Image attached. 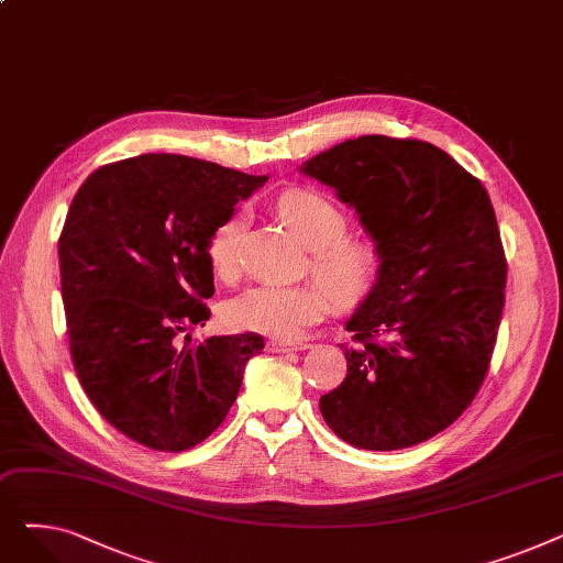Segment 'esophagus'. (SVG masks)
<instances>
[{
	"label": "esophagus",
	"mask_w": 563,
	"mask_h": 563,
	"mask_svg": "<svg viewBox=\"0 0 563 563\" xmlns=\"http://www.w3.org/2000/svg\"><path fill=\"white\" fill-rule=\"evenodd\" d=\"M310 344L306 342H287V340H272L269 344H266V349H269L272 353H287V351H303L308 349Z\"/></svg>",
	"instance_id": "1"
}]
</instances>
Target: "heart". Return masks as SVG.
I'll use <instances>...</instances> for the list:
<instances>
[{"label":"heart","instance_id":"1","mask_svg":"<svg viewBox=\"0 0 563 563\" xmlns=\"http://www.w3.org/2000/svg\"><path fill=\"white\" fill-rule=\"evenodd\" d=\"M276 212L310 249L312 274L338 299L363 297L378 274L380 253L372 240L344 234L349 221L342 207L319 191L297 187L278 196ZM242 225V212H232L212 230L207 242V260L221 280L236 276ZM325 288L319 283L255 285L236 294L225 306V317L240 331L294 340L331 308V294Z\"/></svg>","mask_w":563,"mask_h":563}]
</instances>
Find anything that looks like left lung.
Listing matches in <instances>:
<instances>
[{
	"mask_svg": "<svg viewBox=\"0 0 563 563\" xmlns=\"http://www.w3.org/2000/svg\"><path fill=\"white\" fill-rule=\"evenodd\" d=\"M303 173L356 207L380 253L378 280L346 321V376L319 399L349 445L393 452L445 431L488 374L507 257L490 196L445 151L358 136Z\"/></svg>",
	"mask_w": 563,
	"mask_h": 563,
	"instance_id": "8db88e82",
	"label": "left lung"
}]
</instances>
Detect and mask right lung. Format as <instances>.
I'll list each match as a JSON object with an SVG mask.
<instances>
[{
	"mask_svg": "<svg viewBox=\"0 0 563 563\" xmlns=\"http://www.w3.org/2000/svg\"><path fill=\"white\" fill-rule=\"evenodd\" d=\"M264 183L194 157L141 155L100 166L73 198L58 236L73 365L100 416L139 445L202 442L264 349L257 333L180 340L210 319L212 230Z\"/></svg>",
	"mask_w": 563,
	"mask_h": 563,
	"instance_id": "obj_1",
	"label": "right lung"
}]
</instances>
